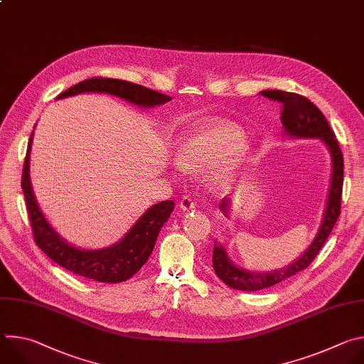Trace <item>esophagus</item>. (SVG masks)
I'll return each instance as SVG.
<instances>
[{"instance_id":"34e87169","label":"esophagus","mask_w":364,"mask_h":364,"mask_svg":"<svg viewBox=\"0 0 364 364\" xmlns=\"http://www.w3.org/2000/svg\"><path fill=\"white\" fill-rule=\"evenodd\" d=\"M178 205H180V209H181L183 212H188V210H193V209H194L196 203H194V200H193L191 197L184 196V197L180 200Z\"/></svg>"}]
</instances>
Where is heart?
Listing matches in <instances>:
<instances>
[{"instance_id": "obj_1", "label": "heart", "mask_w": 364, "mask_h": 364, "mask_svg": "<svg viewBox=\"0 0 364 364\" xmlns=\"http://www.w3.org/2000/svg\"><path fill=\"white\" fill-rule=\"evenodd\" d=\"M247 157L249 148L243 131L229 121L210 119L193 127L181 136L174 166L183 171L210 166L212 187L225 191L235 184Z\"/></svg>"}]
</instances>
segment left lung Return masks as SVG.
<instances>
[{
	"instance_id": "obj_1",
	"label": "left lung",
	"mask_w": 364,
	"mask_h": 364,
	"mask_svg": "<svg viewBox=\"0 0 364 364\" xmlns=\"http://www.w3.org/2000/svg\"><path fill=\"white\" fill-rule=\"evenodd\" d=\"M262 96L269 97L272 100H278L282 103L281 122L284 127V135L296 139H320L327 146L330 157H331V178L328 186V194L326 201V209L321 220V226L306 247V250L296 257L295 261L282 268L268 272L249 271L233 264L229 257L226 247L222 243L215 242L213 247V269L216 275L230 288L239 291H261L269 287H274L295 274L304 271L311 262L314 261L317 253L326 243L330 236L338 216H340V205H341V191H343V154L336 139L334 132L331 131L326 117L323 112L314 105L313 102L308 100L305 96L284 92V90H262ZM230 198H223L219 204L222 213L229 218L230 213Z\"/></svg>"
}]
</instances>
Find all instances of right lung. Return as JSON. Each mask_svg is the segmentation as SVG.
<instances>
[{
	"mask_svg": "<svg viewBox=\"0 0 364 364\" xmlns=\"http://www.w3.org/2000/svg\"><path fill=\"white\" fill-rule=\"evenodd\" d=\"M108 93L139 108H154L171 100L170 96L141 85L119 79L92 77L62 92L56 99L79 93ZM34 131L30 135L21 187L37 246L65 269L97 282L117 284L129 279L148 261L157 236L174 209V201L166 200L148 207V210L117 243L102 249H85L69 243L48 223L36 200L30 180V152Z\"/></svg>",
	"mask_w": 364,
	"mask_h": 364,
	"instance_id": "obj_1",
	"label": "right lung"
}]
</instances>
